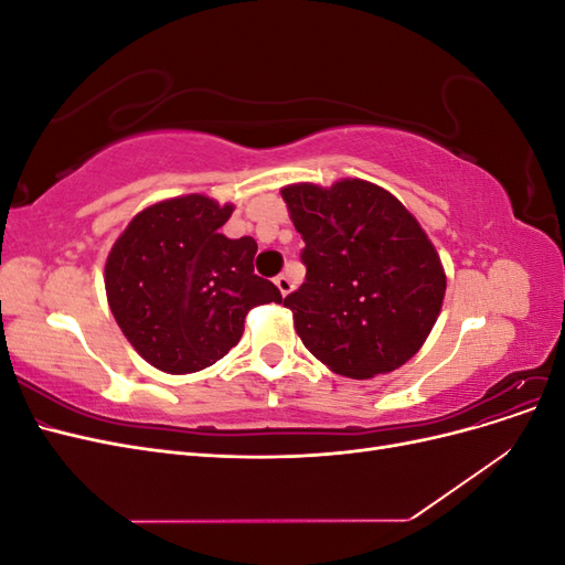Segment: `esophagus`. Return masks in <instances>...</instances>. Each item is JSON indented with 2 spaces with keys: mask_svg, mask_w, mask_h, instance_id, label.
Segmentation results:
<instances>
[{
  "mask_svg": "<svg viewBox=\"0 0 565 565\" xmlns=\"http://www.w3.org/2000/svg\"><path fill=\"white\" fill-rule=\"evenodd\" d=\"M276 285H278V289H280V292H282V297H287V295L292 292V289H295V280L289 278L287 273H280V276L276 278Z\"/></svg>",
  "mask_w": 565,
  "mask_h": 565,
  "instance_id": "1",
  "label": "esophagus"
}]
</instances>
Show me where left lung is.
Returning a JSON list of instances; mask_svg holds the SVG:
<instances>
[{"instance_id": "left-lung-1", "label": "left lung", "mask_w": 565, "mask_h": 565, "mask_svg": "<svg viewBox=\"0 0 565 565\" xmlns=\"http://www.w3.org/2000/svg\"><path fill=\"white\" fill-rule=\"evenodd\" d=\"M282 200L306 243V280L282 301L303 347L351 380L398 370L446 297V270L417 218L363 179L295 183Z\"/></svg>"}]
</instances>
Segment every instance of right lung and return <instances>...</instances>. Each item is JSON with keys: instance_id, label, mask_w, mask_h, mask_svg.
Here are the masks:
<instances>
[{"instance_id": "1", "label": "right lung", "mask_w": 565, "mask_h": 565, "mask_svg": "<svg viewBox=\"0 0 565 565\" xmlns=\"http://www.w3.org/2000/svg\"><path fill=\"white\" fill-rule=\"evenodd\" d=\"M231 214L233 204L198 193L162 200L113 245L110 311L152 367L185 374L214 365L241 341L249 309L282 301L276 285L254 276V237L218 233Z\"/></svg>"}]
</instances>
